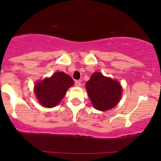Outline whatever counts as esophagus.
<instances>
[{
  "label": "esophagus",
  "instance_id": "esophagus-1",
  "mask_svg": "<svg viewBox=\"0 0 161 161\" xmlns=\"http://www.w3.org/2000/svg\"><path fill=\"white\" fill-rule=\"evenodd\" d=\"M75 86L76 87H80L81 86V82L79 81H75Z\"/></svg>",
  "mask_w": 161,
  "mask_h": 161
}]
</instances>
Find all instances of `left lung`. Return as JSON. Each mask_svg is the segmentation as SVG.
<instances>
[{"label": "left lung", "mask_w": 161, "mask_h": 161, "mask_svg": "<svg viewBox=\"0 0 161 161\" xmlns=\"http://www.w3.org/2000/svg\"><path fill=\"white\" fill-rule=\"evenodd\" d=\"M86 87L94 108L101 111L114 108L119 103L123 92L118 81L104 76L99 72L92 75Z\"/></svg>", "instance_id": "1"}]
</instances>
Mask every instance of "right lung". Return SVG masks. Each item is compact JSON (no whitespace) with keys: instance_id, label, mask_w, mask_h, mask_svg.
Segmentation results:
<instances>
[{"instance_id":"obj_1","label":"right lung","mask_w":161,"mask_h":161,"mask_svg":"<svg viewBox=\"0 0 161 161\" xmlns=\"http://www.w3.org/2000/svg\"><path fill=\"white\" fill-rule=\"evenodd\" d=\"M74 84L73 79L64 72H57L35 85V94L41 105L53 108L64 98L68 88Z\"/></svg>"}]
</instances>
